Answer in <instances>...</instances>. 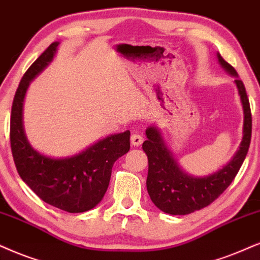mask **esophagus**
<instances>
[{
    "instance_id": "obj_1",
    "label": "esophagus",
    "mask_w": 260,
    "mask_h": 260,
    "mask_svg": "<svg viewBox=\"0 0 260 260\" xmlns=\"http://www.w3.org/2000/svg\"><path fill=\"white\" fill-rule=\"evenodd\" d=\"M143 137L138 133H134L132 134V137H131V143H132L133 146H140L141 144H143Z\"/></svg>"
}]
</instances>
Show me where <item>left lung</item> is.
Returning <instances> with one entry per match:
<instances>
[{
    "instance_id": "8db88e82",
    "label": "left lung",
    "mask_w": 260,
    "mask_h": 260,
    "mask_svg": "<svg viewBox=\"0 0 260 260\" xmlns=\"http://www.w3.org/2000/svg\"><path fill=\"white\" fill-rule=\"evenodd\" d=\"M219 64L233 77L238 73L228 62L217 54ZM242 109H244V137L233 159L218 172L208 176H192L181 169L167 146L162 134L156 126L146 129L143 143L149 160L146 187L151 200L163 212L169 215H188L215 202L235 179L248 152L252 136V115L245 85L235 79Z\"/></svg>"
}]
</instances>
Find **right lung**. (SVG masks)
Returning a JSON list of instances; mask_svg holds the SVG:
<instances>
[{"label": "right lung", "mask_w": 260, "mask_h": 260, "mask_svg": "<svg viewBox=\"0 0 260 260\" xmlns=\"http://www.w3.org/2000/svg\"><path fill=\"white\" fill-rule=\"evenodd\" d=\"M60 43L54 42L22 77L13 100L11 147L19 175L43 202L71 213L93 209L109 186L115 160L129 151V131L111 134L78 154L52 158L29 145L22 124V106L28 85L45 70Z\"/></svg>", "instance_id": "1"}]
</instances>
